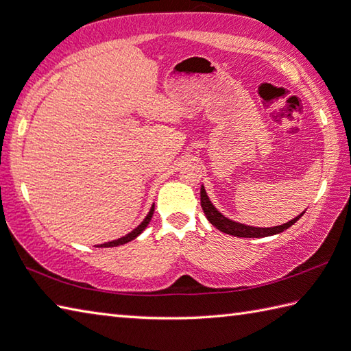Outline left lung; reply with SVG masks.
Returning <instances> with one entry per match:
<instances>
[{
	"instance_id": "left-lung-1",
	"label": "left lung",
	"mask_w": 351,
	"mask_h": 351,
	"mask_svg": "<svg viewBox=\"0 0 351 351\" xmlns=\"http://www.w3.org/2000/svg\"><path fill=\"white\" fill-rule=\"evenodd\" d=\"M200 205H202V210L206 215V219L213 226H215L219 230H221V232H225L228 235H234V237H240V238H264V237H271L276 234H280L285 229L293 226L294 223L304 214V211H303L300 215H297L295 219L283 223V225L273 226V228L247 226V225H243V223H238V221H234V220L225 217V215H223L217 210V208L211 204V200H210V197H208L204 185L200 187Z\"/></svg>"
}]
</instances>
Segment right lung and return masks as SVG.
<instances>
[{
  "label": "right lung",
  "instance_id": "right-lung-1",
  "mask_svg": "<svg viewBox=\"0 0 351 351\" xmlns=\"http://www.w3.org/2000/svg\"><path fill=\"white\" fill-rule=\"evenodd\" d=\"M152 215H154V205H152V208H151V211H149L146 217L143 219V221H141L136 229L131 230L130 234H126V235L122 237V238H117V240L99 244L98 247H116V245H122V244H126V243H130V241H132V240H136V238L146 229V226L149 225V221H151V219H152Z\"/></svg>",
  "mask_w": 351,
  "mask_h": 351
}]
</instances>
